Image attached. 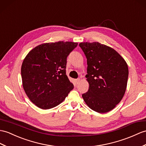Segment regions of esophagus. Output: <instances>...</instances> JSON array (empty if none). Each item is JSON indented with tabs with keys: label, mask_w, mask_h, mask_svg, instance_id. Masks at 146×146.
Returning <instances> with one entry per match:
<instances>
[{
	"label": "esophagus",
	"mask_w": 146,
	"mask_h": 146,
	"mask_svg": "<svg viewBox=\"0 0 146 146\" xmlns=\"http://www.w3.org/2000/svg\"><path fill=\"white\" fill-rule=\"evenodd\" d=\"M74 81H75L76 84H78V83H80V78L76 79V80H74Z\"/></svg>",
	"instance_id": "esophagus-1"
}]
</instances>
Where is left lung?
I'll list each match as a JSON object with an SVG mask.
<instances>
[{
  "label": "left lung",
  "mask_w": 146,
  "mask_h": 146,
  "mask_svg": "<svg viewBox=\"0 0 146 146\" xmlns=\"http://www.w3.org/2000/svg\"><path fill=\"white\" fill-rule=\"evenodd\" d=\"M87 59L90 86L82 94L86 104L100 113L112 110L124 96L129 70L126 62L110 46L98 42L79 44Z\"/></svg>",
  "instance_id": "obj_1"
}]
</instances>
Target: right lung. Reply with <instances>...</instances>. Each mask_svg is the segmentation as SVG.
I'll return each mask as SVG.
<instances>
[{"label": "right lung", "mask_w": 146, "mask_h": 146, "mask_svg": "<svg viewBox=\"0 0 146 146\" xmlns=\"http://www.w3.org/2000/svg\"><path fill=\"white\" fill-rule=\"evenodd\" d=\"M77 43L58 42L36 46L22 65L23 89L37 107L48 110L63 102L74 86L66 74V58Z\"/></svg>", "instance_id": "right-lung-1"}]
</instances>
